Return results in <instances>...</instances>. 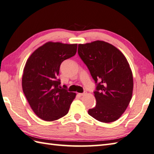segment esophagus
I'll use <instances>...</instances> for the list:
<instances>
[{"mask_svg": "<svg viewBox=\"0 0 154 154\" xmlns=\"http://www.w3.org/2000/svg\"><path fill=\"white\" fill-rule=\"evenodd\" d=\"M86 94V93H85V92H84V93H80V94H79V95H80V96H84V95H85Z\"/></svg>", "mask_w": 154, "mask_h": 154, "instance_id": "esophagus-1", "label": "esophagus"}]
</instances>
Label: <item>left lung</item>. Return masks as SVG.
<instances>
[{"label": "left lung", "mask_w": 154, "mask_h": 154, "mask_svg": "<svg viewBox=\"0 0 154 154\" xmlns=\"http://www.w3.org/2000/svg\"><path fill=\"white\" fill-rule=\"evenodd\" d=\"M80 57L97 84L96 105L88 114L103 123L114 122L125 111L132 97V72L116 47L102 40L78 45Z\"/></svg>", "instance_id": "8db88e82"}]
</instances>
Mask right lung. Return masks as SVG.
<instances>
[{
  "instance_id": "add662e5",
  "label": "right lung",
  "mask_w": 154,
  "mask_h": 154,
  "mask_svg": "<svg viewBox=\"0 0 154 154\" xmlns=\"http://www.w3.org/2000/svg\"><path fill=\"white\" fill-rule=\"evenodd\" d=\"M76 51L77 44L48 42L27 60L22 87L33 112L43 120L52 122L64 116L76 98V93L58 86L60 81L57 76L62 62L72 57Z\"/></svg>"
}]
</instances>
